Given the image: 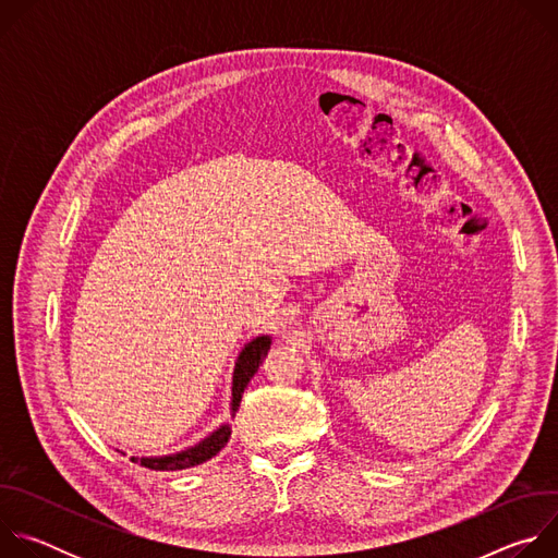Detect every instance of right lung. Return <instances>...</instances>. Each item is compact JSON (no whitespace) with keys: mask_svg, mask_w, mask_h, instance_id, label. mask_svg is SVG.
<instances>
[{"mask_svg":"<svg viewBox=\"0 0 558 558\" xmlns=\"http://www.w3.org/2000/svg\"><path fill=\"white\" fill-rule=\"evenodd\" d=\"M269 347H271V338L258 336L252 342H247L245 349L241 351V355H238L233 377H231V415H235L238 407H241L243 392H245L250 379L256 375L258 366L263 364V357L267 355ZM229 437H231V428H229V424H222L209 437H205L196 446L185 448L181 452L166 454V457H130V459L149 470H185V468L198 465V463L211 459L214 454H218L225 448V444L229 441Z\"/></svg>","mask_w":558,"mask_h":558,"instance_id":"add662e5","label":"right lung"}]
</instances>
